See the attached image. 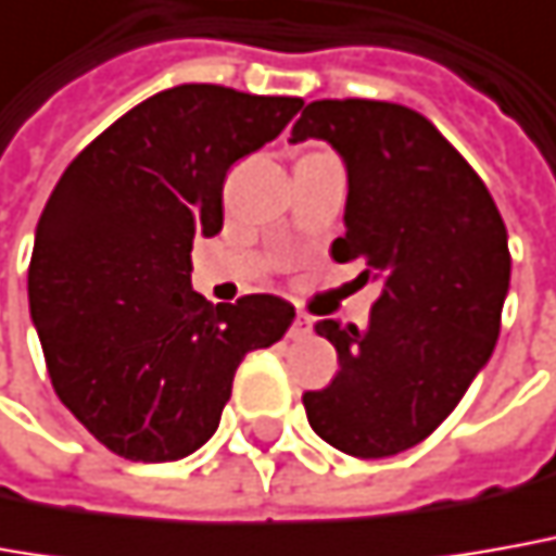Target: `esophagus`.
<instances>
[{
	"instance_id": "obj_1",
	"label": "esophagus",
	"mask_w": 556,
	"mask_h": 556,
	"mask_svg": "<svg viewBox=\"0 0 556 556\" xmlns=\"http://www.w3.org/2000/svg\"><path fill=\"white\" fill-rule=\"evenodd\" d=\"M309 331H313V319H309L307 313L298 309V313H294L292 328H289V338H292V341H301V338H307Z\"/></svg>"
}]
</instances>
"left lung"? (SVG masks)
<instances>
[{
  "label": "left lung",
  "instance_id": "obj_1",
  "mask_svg": "<svg viewBox=\"0 0 556 556\" xmlns=\"http://www.w3.org/2000/svg\"><path fill=\"white\" fill-rule=\"evenodd\" d=\"M326 139L346 164V233L334 262L383 282L368 326L319 319L341 371L304 392L331 447L395 456L447 420L486 365L511 279L508 230L481 176L420 112L380 100H316L292 142Z\"/></svg>",
  "mask_w": 556,
  "mask_h": 556
}]
</instances>
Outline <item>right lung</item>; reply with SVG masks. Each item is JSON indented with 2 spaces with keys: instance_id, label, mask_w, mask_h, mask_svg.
Wrapping results in <instances>:
<instances>
[{
  "instance_id": "right-lung-1",
  "label": "right lung",
  "mask_w": 556,
  "mask_h": 556,
  "mask_svg": "<svg viewBox=\"0 0 556 556\" xmlns=\"http://www.w3.org/2000/svg\"><path fill=\"white\" fill-rule=\"evenodd\" d=\"M298 97L179 85L134 105L72 161L45 203L29 313L56 399L100 444L173 463L206 444L252 350L294 307L277 294L210 304L194 237L222 230L230 164L277 139Z\"/></svg>"
}]
</instances>
